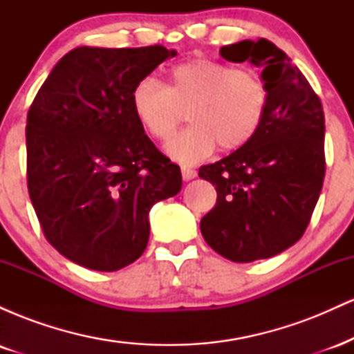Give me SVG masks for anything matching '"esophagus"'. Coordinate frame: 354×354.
Wrapping results in <instances>:
<instances>
[{
  "label": "esophagus",
  "instance_id": "esophagus-1",
  "mask_svg": "<svg viewBox=\"0 0 354 354\" xmlns=\"http://www.w3.org/2000/svg\"><path fill=\"white\" fill-rule=\"evenodd\" d=\"M181 174H183V180L189 181V180H194L198 173L194 171L193 168H189V166H181Z\"/></svg>",
  "mask_w": 354,
  "mask_h": 354
}]
</instances>
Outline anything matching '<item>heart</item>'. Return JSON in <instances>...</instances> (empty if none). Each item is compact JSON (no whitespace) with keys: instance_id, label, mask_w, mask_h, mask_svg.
<instances>
[{"instance_id":"obj_1","label":"heart","mask_w":354,"mask_h":354,"mask_svg":"<svg viewBox=\"0 0 354 354\" xmlns=\"http://www.w3.org/2000/svg\"><path fill=\"white\" fill-rule=\"evenodd\" d=\"M135 116L149 136L168 143L189 115V126L168 146L183 165L206 160L218 145L225 151L243 148L261 129L270 106V89L253 70L221 61H183L169 71L165 86L145 76L131 91Z\"/></svg>"}]
</instances>
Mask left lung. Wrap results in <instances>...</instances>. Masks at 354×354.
Here are the masks:
<instances>
[{
    "mask_svg": "<svg viewBox=\"0 0 354 354\" xmlns=\"http://www.w3.org/2000/svg\"><path fill=\"white\" fill-rule=\"evenodd\" d=\"M219 55L261 66L270 89L253 141L198 173L218 193L200 223L203 238L218 254L250 263L293 246L310 225L326 169L324 113L303 73L268 39L223 46Z\"/></svg>",
    "mask_w": 354,
    "mask_h": 354,
    "instance_id": "left-lung-1",
    "label": "left lung"
}]
</instances>
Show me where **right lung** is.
<instances>
[{
    "label": "right lung",
    "mask_w": 354,
    "mask_h": 354,
    "mask_svg": "<svg viewBox=\"0 0 354 354\" xmlns=\"http://www.w3.org/2000/svg\"><path fill=\"white\" fill-rule=\"evenodd\" d=\"M174 50L81 46L53 68L28 111V193L44 238L96 271L136 261L154 203L181 189L135 116L131 91Z\"/></svg>",
    "instance_id": "right-lung-1"
}]
</instances>
